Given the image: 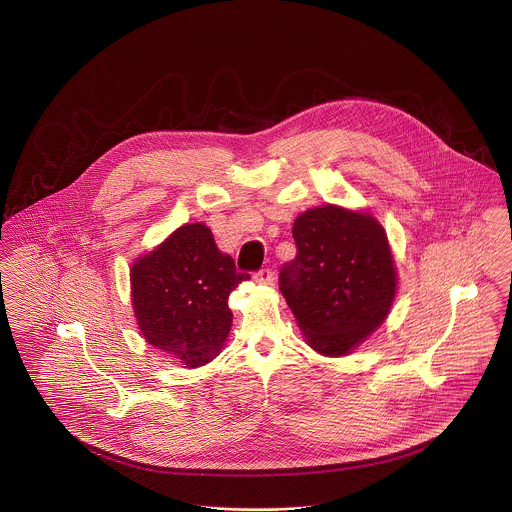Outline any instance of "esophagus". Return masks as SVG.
Segmentation results:
<instances>
[{"label":"esophagus","instance_id":"34e87169","mask_svg":"<svg viewBox=\"0 0 512 512\" xmlns=\"http://www.w3.org/2000/svg\"><path fill=\"white\" fill-rule=\"evenodd\" d=\"M255 282H259V284H266V286H270L272 282H274V272L268 268V266H263L261 270H257L255 272Z\"/></svg>","mask_w":512,"mask_h":512}]
</instances>
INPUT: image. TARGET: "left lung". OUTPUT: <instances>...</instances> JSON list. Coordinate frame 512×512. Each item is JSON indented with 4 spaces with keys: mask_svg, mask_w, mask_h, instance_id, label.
<instances>
[{
    "mask_svg": "<svg viewBox=\"0 0 512 512\" xmlns=\"http://www.w3.org/2000/svg\"><path fill=\"white\" fill-rule=\"evenodd\" d=\"M297 255L280 270V291L326 356L348 354L387 318L396 270L383 226L337 205L308 209L293 223Z\"/></svg>",
    "mask_w": 512,
    "mask_h": 512,
    "instance_id": "1",
    "label": "left lung"
}]
</instances>
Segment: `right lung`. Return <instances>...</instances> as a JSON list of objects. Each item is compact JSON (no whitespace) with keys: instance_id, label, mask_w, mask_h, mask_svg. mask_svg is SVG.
Returning a JSON list of instances; mask_svg holds the SVG:
<instances>
[{"instance_id":"add662e5","label":"right lung","mask_w":512,"mask_h":512,"mask_svg":"<svg viewBox=\"0 0 512 512\" xmlns=\"http://www.w3.org/2000/svg\"><path fill=\"white\" fill-rule=\"evenodd\" d=\"M249 280L221 253L202 223L184 225L131 268L133 308L144 339L188 368L211 362L225 345L228 295Z\"/></svg>"}]
</instances>
